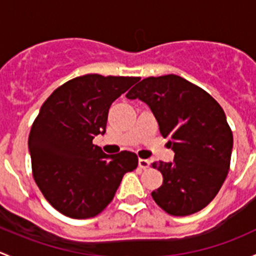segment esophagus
<instances>
[{"instance_id":"obj_1","label":"esophagus","mask_w":256,"mask_h":256,"mask_svg":"<svg viewBox=\"0 0 256 256\" xmlns=\"http://www.w3.org/2000/svg\"><path fill=\"white\" fill-rule=\"evenodd\" d=\"M138 166H140L142 170H147L150 167V161H148V160L140 158V160H138Z\"/></svg>"}]
</instances>
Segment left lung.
Masks as SVG:
<instances>
[{
  "instance_id": "obj_1",
  "label": "left lung",
  "mask_w": 256,
  "mask_h": 256,
  "mask_svg": "<svg viewBox=\"0 0 256 256\" xmlns=\"http://www.w3.org/2000/svg\"><path fill=\"white\" fill-rule=\"evenodd\" d=\"M146 102L174 162H154L164 183L151 193L171 216L197 213L214 200L230 167L233 134L220 105L206 90L168 74L141 80L126 94Z\"/></svg>"
}]
</instances>
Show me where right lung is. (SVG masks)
Here are the masks:
<instances>
[{
  "mask_svg": "<svg viewBox=\"0 0 256 256\" xmlns=\"http://www.w3.org/2000/svg\"><path fill=\"white\" fill-rule=\"evenodd\" d=\"M138 76L86 74L56 88L40 108L28 138L32 174L53 208L74 219L92 218L112 200L136 154H106L92 144L105 134L112 104Z\"/></svg>",
  "mask_w": 256,
  "mask_h": 256,
  "instance_id": "obj_1",
  "label": "right lung"
}]
</instances>
